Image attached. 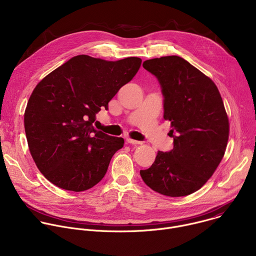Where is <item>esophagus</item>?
Wrapping results in <instances>:
<instances>
[{
	"mask_svg": "<svg viewBox=\"0 0 256 256\" xmlns=\"http://www.w3.org/2000/svg\"><path fill=\"white\" fill-rule=\"evenodd\" d=\"M126 140L128 144H142V142L136 140H132V138H126Z\"/></svg>",
	"mask_w": 256,
	"mask_h": 256,
	"instance_id": "1",
	"label": "esophagus"
}]
</instances>
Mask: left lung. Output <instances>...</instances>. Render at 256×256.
I'll list each match as a JSON object with an SVG mask.
<instances>
[{"instance_id": "1", "label": "left lung", "mask_w": 256, "mask_h": 256, "mask_svg": "<svg viewBox=\"0 0 256 256\" xmlns=\"http://www.w3.org/2000/svg\"><path fill=\"white\" fill-rule=\"evenodd\" d=\"M159 81L164 118L171 122L173 149L159 151L144 182L167 196H186L198 190L222 161L229 138V120L214 83L177 56L142 62Z\"/></svg>"}]
</instances>
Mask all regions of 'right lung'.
Here are the masks:
<instances>
[{
	"instance_id": "right-lung-1",
	"label": "right lung",
	"mask_w": 256,
	"mask_h": 256,
	"mask_svg": "<svg viewBox=\"0 0 256 256\" xmlns=\"http://www.w3.org/2000/svg\"><path fill=\"white\" fill-rule=\"evenodd\" d=\"M142 64L140 58L110 62L79 54L34 88L24 114L31 156L44 176L60 188L84 192L104 177L122 138L93 124Z\"/></svg>"
}]
</instances>
